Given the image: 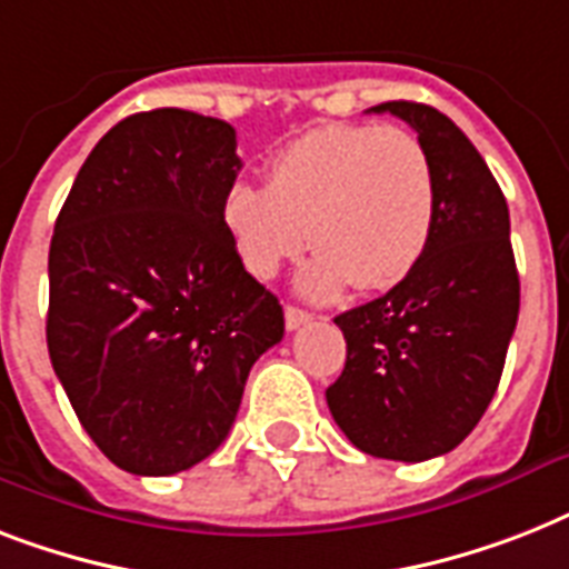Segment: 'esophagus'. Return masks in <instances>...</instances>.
<instances>
[{
  "label": "esophagus",
  "instance_id": "34e87169",
  "mask_svg": "<svg viewBox=\"0 0 569 569\" xmlns=\"http://www.w3.org/2000/svg\"><path fill=\"white\" fill-rule=\"evenodd\" d=\"M283 316H286V330H298V327L312 321V316H309L307 309H298V307H286Z\"/></svg>",
  "mask_w": 569,
  "mask_h": 569
}]
</instances>
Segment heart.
Segmentation results:
<instances>
[{
  "label": "heart",
  "mask_w": 569,
  "mask_h": 569,
  "mask_svg": "<svg viewBox=\"0 0 569 569\" xmlns=\"http://www.w3.org/2000/svg\"><path fill=\"white\" fill-rule=\"evenodd\" d=\"M221 221L253 277H274L309 239L316 260L298 280L307 298H332L348 283L380 292L427 253L432 160L403 128L321 124L271 157L266 189L237 180L221 198Z\"/></svg>",
  "instance_id": "b5f03b06"
}]
</instances>
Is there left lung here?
Instances as JSON below:
<instances>
[{
	"instance_id": "obj_1",
	"label": "left lung",
	"mask_w": 569,
	"mask_h": 569,
	"mask_svg": "<svg viewBox=\"0 0 569 569\" xmlns=\"http://www.w3.org/2000/svg\"><path fill=\"white\" fill-rule=\"evenodd\" d=\"M436 174V224L412 274L336 316L348 341L327 406L368 456L427 461L459 447L500 386L520 312L509 204L473 142L441 110L386 101Z\"/></svg>"
}]
</instances>
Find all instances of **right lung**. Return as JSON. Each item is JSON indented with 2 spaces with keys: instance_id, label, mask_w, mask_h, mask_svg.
<instances>
[{
  "instance_id": "1",
  "label": "right lung",
  "mask_w": 569,
  "mask_h": 569,
  "mask_svg": "<svg viewBox=\"0 0 569 569\" xmlns=\"http://www.w3.org/2000/svg\"><path fill=\"white\" fill-rule=\"evenodd\" d=\"M242 160L228 122L160 108L90 151L49 248V357L117 468L172 477L228 438L283 307L221 221Z\"/></svg>"
}]
</instances>
